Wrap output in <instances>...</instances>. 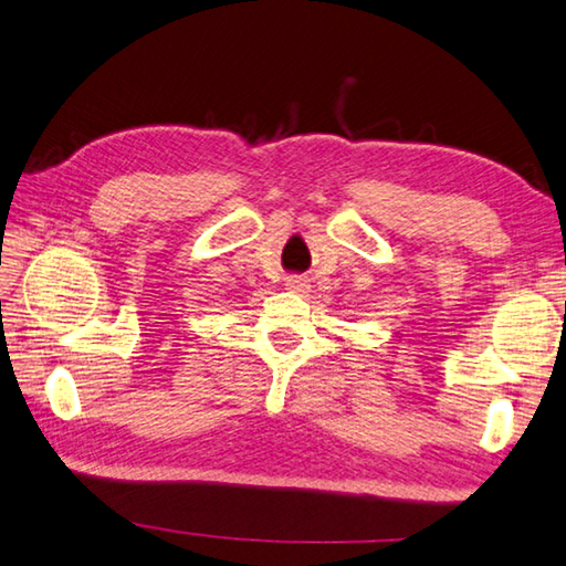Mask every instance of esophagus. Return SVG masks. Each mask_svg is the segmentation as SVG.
Instances as JSON below:
<instances>
[{
    "instance_id": "1",
    "label": "esophagus",
    "mask_w": 566,
    "mask_h": 566,
    "mask_svg": "<svg viewBox=\"0 0 566 566\" xmlns=\"http://www.w3.org/2000/svg\"><path fill=\"white\" fill-rule=\"evenodd\" d=\"M286 290H292V292H304V290H306V284H304V280H286Z\"/></svg>"
}]
</instances>
